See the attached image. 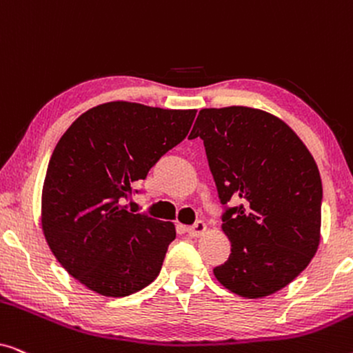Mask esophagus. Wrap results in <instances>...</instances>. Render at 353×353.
<instances>
[{
	"label": "esophagus",
	"mask_w": 353,
	"mask_h": 353,
	"mask_svg": "<svg viewBox=\"0 0 353 353\" xmlns=\"http://www.w3.org/2000/svg\"><path fill=\"white\" fill-rule=\"evenodd\" d=\"M207 230V225L204 223V221L202 220H197L194 225H191V226H188V234L190 236H192V238H199V236H202L204 234V231Z\"/></svg>",
	"instance_id": "1"
}]
</instances>
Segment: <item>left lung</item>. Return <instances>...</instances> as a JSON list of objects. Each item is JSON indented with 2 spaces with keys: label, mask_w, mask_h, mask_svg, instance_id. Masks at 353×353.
Instances as JSON below:
<instances>
[{
  "label": "left lung",
  "mask_w": 353,
  "mask_h": 353,
  "mask_svg": "<svg viewBox=\"0 0 353 353\" xmlns=\"http://www.w3.org/2000/svg\"><path fill=\"white\" fill-rule=\"evenodd\" d=\"M204 141L220 202L228 260L214 268L241 297L288 286L320 244L323 186L315 159L281 119L260 109H202L190 138ZM241 200L236 208L228 202Z\"/></svg>",
  "instance_id": "8db88e82"
}]
</instances>
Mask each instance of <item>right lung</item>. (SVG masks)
<instances>
[{"label":"right lung","instance_id":"1","mask_svg":"<svg viewBox=\"0 0 353 353\" xmlns=\"http://www.w3.org/2000/svg\"><path fill=\"white\" fill-rule=\"evenodd\" d=\"M194 117V109L114 101L81 114L56 144L43 185V233L57 262L91 291L125 297L161 273L175 225L123 202Z\"/></svg>","mask_w":353,"mask_h":353}]
</instances>
